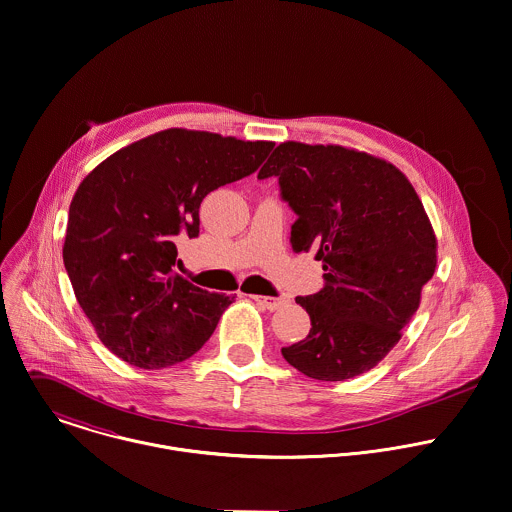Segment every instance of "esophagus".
I'll return each mask as SVG.
<instances>
[{
  "label": "esophagus",
  "instance_id": "1",
  "mask_svg": "<svg viewBox=\"0 0 512 512\" xmlns=\"http://www.w3.org/2000/svg\"><path fill=\"white\" fill-rule=\"evenodd\" d=\"M253 301H257L261 307L269 309V311H275L279 309L287 299L285 297H267V295H251Z\"/></svg>",
  "mask_w": 512,
  "mask_h": 512
}]
</instances>
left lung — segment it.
I'll return each instance as SVG.
<instances>
[{
  "label": "left lung",
  "instance_id": "left-lung-1",
  "mask_svg": "<svg viewBox=\"0 0 512 512\" xmlns=\"http://www.w3.org/2000/svg\"><path fill=\"white\" fill-rule=\"evenodd\" d=\"M277 177L297 215L293 251L323 263V287L295 301L311 329L283 348L301 374L342 382L372 370L400 342L436 269V237L396 166L344 146L283 142L259 179Z\"/></svg>",
  "mask_w": 512,
  "mask_h": 512
}]
</instances>
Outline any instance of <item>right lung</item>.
Returning a JSON list of instances; mask_svg holds the SVG:
<instances>
[{
	"label": "right lung",
	"instance_id": "right-lung-1",
	"mask_svg": "<svg viewBox=\"0 0 512 512\" xmlns=\"http://www.w3.org/2000/svg\"><path fill=\"white\" fill-rule=\"evenodd\" d=\"M273 142L170 128L106 158L78 187L64 267L100 342L144 370L197 354L235 297L205 291L173 267L199 237L203 199L253 175Z\"/></svg>",
	"mask_w": 512,
	"mask_h": 512
}]
</instances>
